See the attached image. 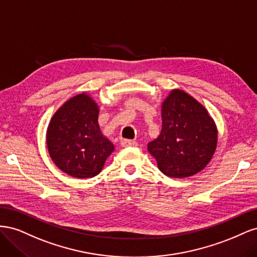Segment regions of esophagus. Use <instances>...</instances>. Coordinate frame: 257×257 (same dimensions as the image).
<instances>
[{
	"mask_svg": "<svg viewBox=\"0 0 257 257\" xmlns=\"http://www.w3.org/2000/svg\"><path fill=\"white\" fill-rule=\"evenodd\" d=\"M121 145L122 147H136L138 144L135 141H131V139H122Z\"/></svg>",
	"mask_w": 257,
	"mask_h": 257,
	"instance_id": "esophagus-1",
	"label": "esophagus"
}]
</instances>
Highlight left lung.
<instances>
[{"mask_svg": "<svg viewBox=\"0 0 257 257\" xmlns=\"http://www.w3.org/2000/svg\"><path fill=\"white\" fill-rule=\"evenodd\" d=\"M160 136L148 151L167 177L188 178L203 170L216 149L217 128L198 100L180 89L170 91L162 103Z\"/></svg>", "mask_w": 257, "mask_h": 257, "instance_id": "left-lung-1", "label": "left lung"}]
</instances>
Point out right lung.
I'll return each mask as SVG.
<instances>
[{"mask_svg": "<svg viewBox=\"0 0 257 257\" xmlns=\"http://www.w3.org/2000/svg\"><path fill=\"white\" fill-rule=\"evenodd\" d=\"M99 108L88 93L69 98L54 112L46 133L52 162L74 178L100 173L114 146L100 132Z\"/></svg>", "mask_w": 257, "mask_h": 257, "instance_id": "obj_1", "label": "right lung"}]
</instances>
